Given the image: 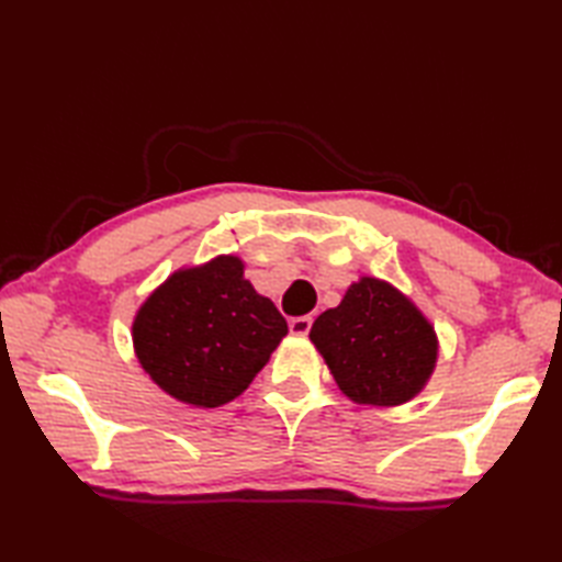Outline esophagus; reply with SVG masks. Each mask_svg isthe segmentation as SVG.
<instances>
[{
  "label": "esophagus",
  "mask_w": 562,
  "mask_h": 562,
  "mask_svg": "<svg viewBox=\"0 0 562 562\" xmlns=\"http://www.w3.org/2000/svg\"><path fill=\"white\" fill-rule=\"evenodd\" d=\"M290 330L292 336H306L312 330V316H296L290 321Z\"/></svg>",
  "instance_id": "1"
}]
</instances>
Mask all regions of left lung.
Here are the masks:
<instances>
[{"label":"left lung","instance_id":"obj_1","mask_svg":"<svg viewBox=\"0 0 562 562\" xmlns=\"http://www.w3.org/2000/svg\"><path fill=\"white\" fill-rule=\"evenodd\" d=\"M338 389L357 405L413 401L435 374L439 338L417 304L391 282L362 274L312 333Z\"/></svg>","mask_w":562,"mask_h":562}]
</instances>
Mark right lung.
Listing matches in <instances>:
<instances>
[{
    "instance_id": "obj_1",
    "label": "right lung",
    "mask_w": 562,
    "mask_h": 562,
    "mask_svg": "<svg viewBox=\"0 0 562 562\" xmlns=\"http://www.w3.org/2000/svg\"><path fill=\"white\" fill-rule=\"evenodd\" d=\"M244 268L232 254L178 268L137 308V362L171 398L220 408L241 396L288 336V321Z\"/></svg>"
}]
</instances>
